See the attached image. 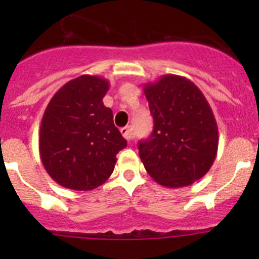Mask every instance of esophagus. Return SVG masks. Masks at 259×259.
Masks as SVG:
<instances>
[{
  "label": "esophagus",
  "instance_id": "obj_1",
  "mask_svg": "<svg viewBox=\"0 0 259 259\" xmlns=\"http://www.w3.org/2000/svg\"><path fill=\"white\" fill-rule=\"evenodd\" d=\"M120 132H121L122 137L125 138V139L127 140V142H130V140L133 139V137H134V134H133V130L130 126H125V127H121L120 129Z\"/></svg>",
  "mask_w": 259,
  "mask_h": 259
}]
</instances>
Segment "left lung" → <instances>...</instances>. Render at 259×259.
Here are the masks:
<instances>
[{"mask_svg":"<svg viewBox=\"0 0 259 259\" xmlns=\"http://www.w3.org/2000/svg\"><path fill=\"white\" fill-rule=\"evenodd\" d=\"M154 119L150 137L139 143L146 171L168 188L188 187L204 177L218 150V125L209 103L190 80L163 75L144 85Z\"/></svg>","mask_w":259,"mask_h":259,"instance_id":"obj_1","label":"left lung"}]
</instances>
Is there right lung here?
Listing matches in <instances>:
<instances>
[{
    "label": "right lung",
    "mask_w": 259,
    "mask_h": 259,
    "mask_svg": "<svg viewBox=\"0 0 259 259\" xmlns=\"http://www.w3.org/2000/svg\"><path fill=\"white\" fill-rule=\"evenodd\" d=\"M109 81L95 75L70 80L50 100L40 126L38 148L46 171L57 184L93 190L104 184L126 146L103 99Z\"/></svg>",
    "instance_id": "obj_1"
}]
</instances>
